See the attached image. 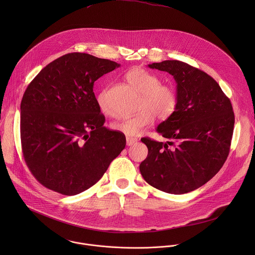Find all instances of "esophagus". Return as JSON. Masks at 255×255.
<instances>
[{"label": "esophagus", "mask_w": 255, "mask_h": 255, "mask_svg": "<svg viewBox=\"0 0 255 255\" xmlns=\"http://www.w3.org/2000/svg\"><path fill=\"white\" fill-rule=\"evenodd\" d=\"M136 142H137V138H136V137H132V136H127V145H133V144H135Z\"/></svg>", "instance_id": "1"}]
</instances>
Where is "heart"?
<instances>
[{"mask_svg": "<svg viewBox=\"0 0 255 255\" xmlns=\"http://www.w3.org/2000/svg\"><path fill=\"white\" fill-rule=\"evenodd\" d=\"M126 78L141 94L140 111L133 116L114 123L112 128L115 130L128 136L137 135L154 123L156 117L165 121L177 109L178 94L176 89L170 84L160 83L161 80L157 74L142 68H135L127 73ZM107 93V88L101 89L96 95V102L103 114L110 115Z\"/></svg>", "mask_w": 255, "mask_h": 255, "instance_id": "b5f03b06", "label": "heart"}]
</instances>
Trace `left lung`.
<instances>
[{
  "instance_id": "8db88e82",
  "label": "left lung",
  "mask_w": 255,
  "mask_h": 255,
  "mask_svg": "<svg viewBox=\"0 0 255 255\" xmlns=\"http://www.w3.org/2000/svg\"><path fill=\"white\" fill-rule=\"evenodd\" d=\"M148 67L174 76L178 105L157 127L169 141L141 138L148 155L139 170L159 190L187 193L210 181L227 160L235 125L233 106L213 77L186 63L163 61Z\"/></svg>"
}]
</instances>
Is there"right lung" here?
Returning <instances> with one entry per match:
<instances>
[{"label":"right lung","instance_id":"obj_1","mask_svg":"<svg viewBox=\"0 0 255 255\" xmlns=\"http://www.w3.org/2000/svg\"><path fill=\"white\" fill-rule=\"evenodd\" d=\"M120 65L70 53L47 65L28 84L20 103L24 161L38 182L64 195L98 182L126 147V136L104 127L94 82Z\"/></svg>","mask_w":255,"mask_h":255}]
</instances>
